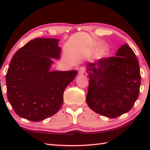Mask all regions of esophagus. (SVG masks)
Returning <instances> with one entry per match:
<instances>
[{"instance_id": "1", "label": "esophagus", "mask_w": 150, "mask_h": 150, "mask_svg": "<svg viewBox=\"0 0 150 150\" xmlns=\"http://www.w3.org/2000/svg\"><path fill=\"white\" fill-rule=\"evenodd\" d=\"M86 71V68L84 66H81L79 68V74H83V73H84V72Z\"/></svg>"}]
</instances>
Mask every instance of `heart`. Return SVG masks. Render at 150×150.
Wrapping results in <instances>:
<instances>
[{
  "label": "heart",
  "instance_id": "b5f03b06",
  "mask_svg": "<svg viewBox=\"0 0 150 150\" xmlns=\"http://www.w3.org/2000/svg\"><path fill=\"white\" fill-rule=\"evenodd\" d=\"M106 49H105V48H104V49H102L99 52H98V56H103V55H104L105 53H106Z\"/></svg>",
  "mask_w": 150,
  "mask_h": 150
}]
</instances>
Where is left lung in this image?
I'll use <instances>...</instances> for the list:
<instances>
[{
    "label": "left lung",
    "instance_id": "obj_1",
    "mask_svg": "<svg viewBox=\"0 0 150 150\" xmlns=\"http://www.w3.org/2000/svg\"><path fill=\"white\" fill-rule=\"evenodd\" d=\"M87 104L97 113L116 118L127 113L138 98L141 76L135 54L125 44L116 57L98 59L87 65Z\"/></svg>",
    "mask_w": 150,
    "mask_h": 150
}]
</instances>
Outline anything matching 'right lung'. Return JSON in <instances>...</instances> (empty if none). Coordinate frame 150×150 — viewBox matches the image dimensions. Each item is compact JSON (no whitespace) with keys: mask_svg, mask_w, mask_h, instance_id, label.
Segmentation results:
<instances>
[{"mask_svg":"<svg viewBox=\"0 0 150 150\" xmlns=\"http://www.w3.org/2000/svg\"><path fill=\"white\" fill-rule=\"evenodd\" d=\"M59 40L37 38L16 52L6 75L7 97L19 117L34 122L57 113L66 88L76 70L50 71L52 59H59Z\"/></svg>","mask_w":150,"mask_h":150,"instance_id":"1","label":"right lung"}]
</instances>
